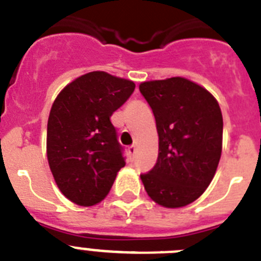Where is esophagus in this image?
Here are the masks:
<instances>
[{
    "instance_id": "obj_1",
    "label": "esophagus",
    "mask_w": 261,
    "mask_h": 261,
    "mask_svg": "<svg viewBox=\"0 0 261 261\" xmlns=\"http://www.w3.org/2000/svg\"><path fill=\"white\" fill-rule=\"evenodd\" d=\"M128 152L130 156H133V155L136 154V146H129L128 147Z\"/></svg>"
}]
</instances>
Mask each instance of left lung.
<instances>
[{"label":"left lung","mask_w":261,"mask_h":261,"mask_svg":"<svg viewBox=\"0 0 261 261\" xmlns=\"http://www.w3.org/2000/svg\"><path fill=\"white\" fill-rule=\"evenodd\" d=\"M159 136L156 164L141 174L147 195L166 208L200 197L216 173L223 150V115L216 98L185 77L141 83Z\"/></svg>","instance_id":"8db88e82"}]
</instances>
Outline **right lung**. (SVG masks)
Instances as JSON below:
<instances>
[{
	"label": "right lung",
	"instance_id": "right-lung-1",
	"mask_svg": "<svg viewBox=\"0 0 261 261\" xmlns=\"http://www.w3.org/2000/svg\"><path fill=\"white\" fill-rule=\"evenodd\" d=\"M135 88L133 81L93 71L57 95L47 120V162L59 190L71 202L83 207L99 203L125 166L110 118Z\"/></svg>",
	"mask_w": 261,
	"mask_h": 261
}]
</instances>
